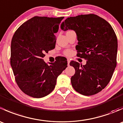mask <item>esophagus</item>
Returning <instances> with one entry per match:
<instances>
[{
	"instance_id": "obj_1",
	"label": "esophagus",
	"mask_w": 123,
	"mask_h": 123,
	"mask_svg": "<svg viewBox=\"0 0 123 123\" xmlns=\"http://www.w3.org/2000/svg\"><path fill=\"white\" fill-rule=\"evenodd\" d=\"M67 62H68V65H69V62H70V61H69V59H67Z\"/></svg>"
}]
</instances>
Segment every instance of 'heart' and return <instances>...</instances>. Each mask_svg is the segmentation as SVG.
Returning <instances> with one entry per match:
<instances>
[{"instance_id":"1","label":"heart","mask_w":123,"mask_h":123,"mask_svg":"<svg viewBox=\"0 0 123 123\" xmlns=\"http://www.w3.org/2000/svg\"><path fill=\"white\" fill-rule=\"evenodd\" d=\"M64 54H65V55H69L71 54V51L69 50H67L64 52Z\"/></svg>"}]
</instances>
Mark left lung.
Here are the masks:
<instances>
[{
    "mask_svg": "<svg viewBox=\"0 0 123 123\" xmlns=\"http://www.w3.org/2000/svg\"><path fill=\"white\" fill-rule=\"evenodd\" d=\"M61 28L75 32L77 55L87 60L83 66L74 61L69 64L75 70L71 78L72 86L85 96L98 93L109 83L117 65L118 42L113 28L106 20L94 14L67 18Z\"/></svg>",
    "mask_w": 123,
    "mask_h": 123,
    "instance_id": "left-lung-1",
    "label": "left lung"
}]
</instances>
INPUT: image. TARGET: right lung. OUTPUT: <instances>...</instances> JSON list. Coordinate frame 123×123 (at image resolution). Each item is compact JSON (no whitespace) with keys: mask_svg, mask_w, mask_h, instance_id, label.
<instances>
[{"mask_svg":"<svg viewBox=\"0 0 123 123\" xmlns=\"http://www.w3.org/2000/svg\"><path fill=\"white\" fill-rule=\"evenodd\" d=\"M64 17H34L23 23L11 41V65L21 90L33 98H40L51 93L58 75L67 67L64 58L46 63L44 54L55 48L59 24Z\"/></svg>","mask_w":123,"mask_h":123,"instance_id":"obj_1","label":"right lung"}]
</instances>
